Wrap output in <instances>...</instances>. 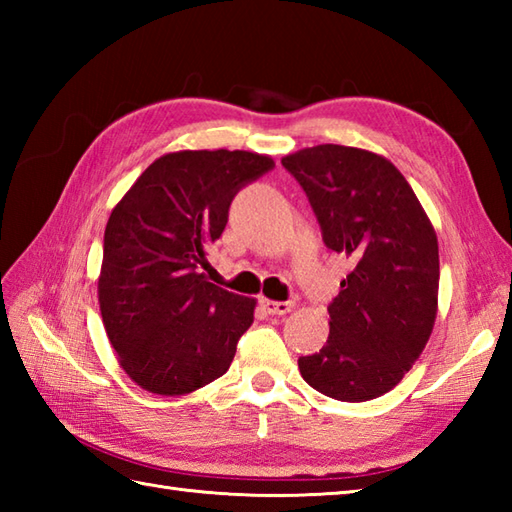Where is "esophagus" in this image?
Masks as SVG:
<instances>
[{
	"mask_svg": "<svg viewBox=\"0 0 512 512\" xmlns=\"http://www.w3.org/2000/svg\"><path fill=\"white\" fill-rule=\"evenodd\" d=\"M262 306L268 314H288L292 308H295V303L292 301H270V299H264Z\"/></svg>",
	"mask_w": 512,
	"mask_h": 512,
	"instance_id": "obj_1",
	"label": "esophagus"
}]
</instances>
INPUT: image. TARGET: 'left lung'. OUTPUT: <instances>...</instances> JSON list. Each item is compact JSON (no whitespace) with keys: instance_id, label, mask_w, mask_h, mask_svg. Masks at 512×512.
Here are the masks:
<instances>
[{"instance_id":"8db88e82","label":"left lung","mask_w":512,"mask_h":512,"mask_svg":"<svg viewBox=\"0 0 512 512\" xmlns=\"http://www.w3.org/2000/svg\"><path fill=\"white\" fill-rule=\"evenodd\" d=\"M281 165L306 191L325 246L352 262L328 306V343L301 356L299 372L334 400L383 396L418 361L436 323L433 224L405 176L374 151L317 145Z\"/></svg>"}]
</instances>
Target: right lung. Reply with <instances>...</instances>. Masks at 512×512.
I'll return each instance as SVG.
<instances>
[{
    "label": "right lung",
    "mask_w": 512,
    "mask_h": 512,
    "mask_svg": "<svg viewBox=\"0 0 512 512\" xmlns=\"http://www.w3.org/2000/svg\"><path fill=\"white\" fill-rule=\"evenodd\" d=\"M275 167L253 151H173L140 173L105 226L101 317L125 374L184 396L226 374L255 299L206 279V253L248 182Z\"/></svg>",
    "instance_id": "obj_1"
}]
</instances>
